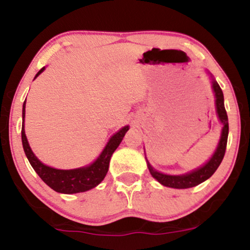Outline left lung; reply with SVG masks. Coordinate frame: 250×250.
<instances>
[{
    "label": "left lung",
    "mask_w": 250,
    "mask_h": 250,
    "mask_svg": "<svg viewBox=\"0 0 250 250\" xmlns=\"http://www.w3.org/2000/svg\"><path fill=\"white\" fill-rule=\"evenodd\" d=\"M213 90L215 93V97H216V111L217 115L221 122L223 123V129L222 134H221V139L217 146L216 150L211 159L206 163L203 167H201L196 170L191 171V173L186 174V175H179V176H175V175H166L162 173H159L155 169L149 165L148 162V169L150 171L151 176L154 179H156L160 183L166 187L170 188H177V189H186V188H191L195 186L200 185L203 181L208 180L209 177L213 175L216 169L219 168V166L222 162L223 156H225L226 148H227V140H228V131H229V125H228V116H227V111L225 108V100H223V93L222 89L220 88L219 83L215 80H213Z\"/></svg>",
    "instance_id": "obj_1"
}]
</instances>
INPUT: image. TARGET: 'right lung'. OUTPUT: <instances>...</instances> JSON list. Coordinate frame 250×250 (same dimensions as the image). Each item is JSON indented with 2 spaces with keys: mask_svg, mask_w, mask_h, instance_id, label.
Returning <instances> with one entry per match:
<instances>
[{
  "mask_svg": "<svg viewBox=\"0 0 250 250\" xmlns=\"http://www.w3.org/2000/svg\"><path fill=\"white\" fill-rule=\"evenodd\" d=\"M44 70V67L42 68L39 73L36 74L37 77L42 71ZM25 115V102L23 103V110H22V117L24 120ZM129 127H123L121 130L109 140L108 145L103 149L99 159L96 160L93 165L88 166L84 168L79 169H71V170H61V169H55L48 167V166L43 165L39 159L34 155L33 151L29 147V143L27 141V136L24 133V125L22 127L21 136H22V145L25 156H27L28 161L30 162L31 167L36 171L37 175L41 177L44 183H47L51 189L57 191V193L63 194H75L82 193V191H87L89 189L96 187L101 181L104 179V176L108 173L109 161L116 148L119 147L121 143L122 139L125 137V133L128 131Z\"/></svg>",
  "mask_w": 250,
  "mask_h": 250,
  "instance_id": "obj_1",
  "label": "right lung"
}]
</instances>
